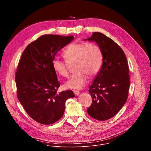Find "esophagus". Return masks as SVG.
<instances>
[{"mask_svg": "<svg viewBox=\"0 0 151 151\" xmlns=\"http://www.w3.org/2000/svg\"><path fill=\"white\" fill-rule=\"evenodd\" d=\"M74 94L76 96H78L80 94V92L79 91H74Z\"/></svg>", "mask_w": 151, "mask_h": 151, "instance_id": "esophagus-1", "label": "esophagus"}]
</instances>
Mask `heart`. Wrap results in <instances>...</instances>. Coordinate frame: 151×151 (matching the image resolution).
I'll use <instances>...</instances> for the list:
<instances>
[{"label": "heart", "mask_w": 151, "mask_h": 151, "mask_svg": "<svg viewBox=\"0 0 151 151\" xmlns=\"http://www.w3.org/2000/svg\"><path fill=\"white\" fill-rule=\"evenodd\" d=\"M63 56L65 61L55 57L52 61V66L57 73L67 77L69 73V64L76 63L75 68L76 72L65 83L68 88H82L87 82L88 76H95L102 66L101 50L93 43H72L64 50Z\"/></svg>", "instance_id": "b5f03b06"}]
</instances>
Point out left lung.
<instances>
[{"instance_id": "left-lung-1", "label": "left lung", "mask_w": 151, "mask_h": 151, "mask_svg": "<svg viewBox=\"0 0 151 151\" xmlns=\"http://www.w3.org/2000/svg\"><path fill=\"white\" fill-rule=\"evenodd\" d=\"M86 40L95 42L103 55L101 68L90 87L93 103L87 112L97 120H107L121 110L128 98L130 82L127 60L120 47L103 33L94 32Z\"/></svg>"}]
</instances>
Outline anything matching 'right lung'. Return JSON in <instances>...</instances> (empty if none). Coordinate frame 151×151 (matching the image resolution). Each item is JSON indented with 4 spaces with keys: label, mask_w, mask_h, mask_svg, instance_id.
<instances>
[{
    "label": "right lung",
    "mask_w": 151,
    "mask_h": 151,
    "mask_svg": "<svg viewBox=\"0 0 151 151\" xmlns=\"http://www.w3.org/2000/svg\"><path fill=\"white\" fill-rule=\"evenodd\" d=\"M73 39L72 36L43 35L26 47L19 61L15 73L18 99L27 114L42 124L61 119L66 101L75 97L71 90L57 93L60 83L52 66L57 52Z\"/></svg>",
    "instance_id": "right-lung-1"
}]
</instances>
